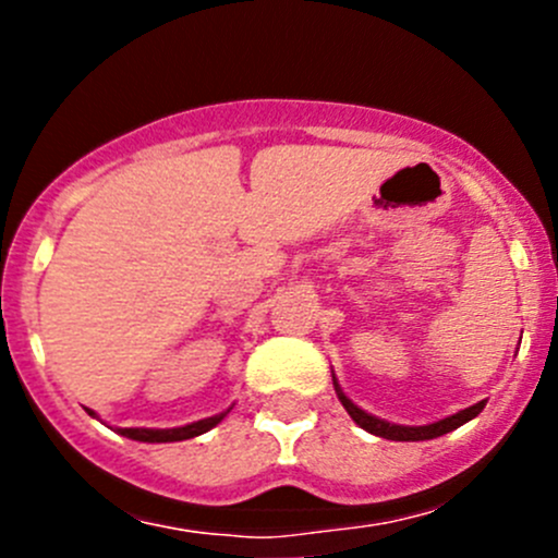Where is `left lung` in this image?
Returning a JSON list of instances; mask_svg holds the SVG:
<instances>
[{
  "label": "left lung",
  "mask_w": 558,
  "mask_h": 558,
  "mask_svg": "<svg viewBox=\"0 0 558 558\" xmlns=\"http://www.w3.org/2000/svg\"><path fill=\"white\" fill-rule=\"evenodd\" d=\"M337 397H340L342 408L348 410V415H351L353 421H356L362 429H367L369 435H378V437H386V440H399V442H418V440H432V437H440V435H448V432L459 429L461 424H466V421L475 418L477 413H481L483 408H486V399L477 404H472V408H464L459 410V413L451 415V418H442L437 421V424H429V426H397V424H388V421H380L375 418V415L364 413L362 408H356V404L351 402V399L345 397V393L337 388Z\"/></svg>",
  "instance_id": "obj_1"
}]
</instances>
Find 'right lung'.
<instances>
[{
    "mask_svg": "<svg viewBox=\"0 0 558 558\" xmlns=\"http://www.w3.org/2000/svg\"><path fill=\"white\" fill-rule=\"evenodd\" d=\"M88 413H92V410H88ZM227 413H229V410H227ZM227 413H218V415H213V418H202V421H196V424H189V426H178V429H118V432H121L123 437H129V440H140V442L191 440V437L205 435V432H210L213 426L221 424V418Z\"/></svg>",
    "mask_w": 558,
    "mask_h": 558,
    "instance_id": "add662e5",
    "label": "right lung"
}]
</instances>
